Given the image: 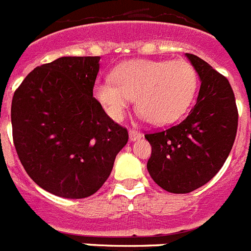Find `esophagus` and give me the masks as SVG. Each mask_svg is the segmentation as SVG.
<instances>
[{
  "instance_id": "obj_1",
  "label": "esophagus",
  "mask_w": 251,
  "mask_h": 251,
  "mask_svg": "<svg viewBox=\"0 0 251 251\" xmlns=\"http://www.w3.org/2000/svg\"><path fill=\"white\" fill-rule=\"evenodd\" d=\"M141 137H142V133H141V132H138V130H134V129H132V130H129V140L130 141H138L141 138Z\"/></svg>"
}]
</instances>
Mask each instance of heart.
Returning a JSON list of instances; mask_svg holds the SVG:
<instances>
[{"label":"heart","mask_w":251,"mask_h":251,"mask_svg":"<svg viewBox=\"0 0 251 251\" xmlns=\"http://www.w3.org/2000/svg\"><path fill=\"white\" fill-rule=\"evenodd\" d=\"M113 76L95 83L94 96L114 121H121L136 98L150 123H173L187 111L197 90L196 70L183 59H134L118 66Z\"/></svg>","instance_id":"obj_1"}]
</instances>
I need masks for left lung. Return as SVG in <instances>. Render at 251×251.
I'll list each match as a JSON object with an SVG mask.
<instances>
[{
	"label": "left lung",
	"mask_w": 251,
	"mask_h": 251,
	"mask_svg": "<svg viewBox=\"0 0 251 251\" xmlns=\"http://www.w3.org/2000/svg\"><path fill=\"white\" fill-rule=\"evenodd\" d=\"M185 55L201 78L196 105L176 126L145 134L152 147L150 175L158 187L175 194L198 189L217 174L230 155L239 119L227 78L202 58Z\"/></svg>",
	"instance_id": "left-lung-1"
}]
</instances>
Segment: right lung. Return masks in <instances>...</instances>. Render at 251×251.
I'll list each match as a JSON object with an SVG mask.
<instances>
[{
    "instance_id": "1",
    "label": "right lung",
    "mask_w": 251,
    "mask_h": 251,
    "mask_svg": "<svg viewBox=\"0 0 251 251\" xmlns=\"http://www.w3.org/2000/svg\"><path fill=\"white\" fill-rule=\"evenodd\" d=\"M100 57H61L34 68L15 91L14 145L24 169L54 196H93L106 181L128 132L93 96Z\"/></svg>"
}]
</instances>
